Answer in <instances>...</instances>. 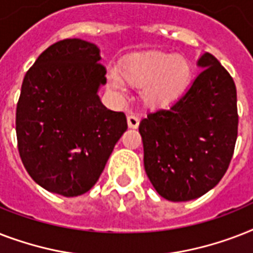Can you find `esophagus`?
I'll list each match as a JSON object with an SVG mask.
<instances>
[{
  "label": "esophagus",
  "mask_w": 253,
  "mask_h": 253,
  "mask_svg": "<svg viewBox=\"0 0 253 253\" xmlns=\"http://www.w3.org/2000/svg\"><path fill=\"white\" fill-rule=\"evenodd\" d=\"M127 123H128V127H130V128H138L139 118L134 114L127 115Z\"/></svg>",
  "instance_id": "esophagus-1"
}]
</instances>
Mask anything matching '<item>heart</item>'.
<instances>
[{
	"instance_id": "heart-1",
	"label": "heart",
	"mask_w": 253,
	"mask_h": 253,
	"mask_svg": "<svg viewBox=\"0 0 253 253\" xmlns=\"http://www.w3.org/2000/svg\"><path fill=\"white\" fill-rule=\"evenodd\" d=\"M193 76L192 64L186 57L163 51H147L125 60L118 73H110L109 85L123 90V81L140 86V97L150 106H163L176 101Z\"/></svg>"
}]
</instances>
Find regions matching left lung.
I'll return each instance as SVG.
<instances>
[{"mask_svg":"<svg viewBox=\"0 0 253 253\" xmlns=\"http://www.w3.org/2000/svg\"><path fill=\"white\" fill-rule=\"evenodd\" d=\"M197 65L202 71L188 90L139 125L147 176L173 202L196 200L222 180L238 136L232 77L211 53H202Z\"/></svg>","mask_w":253,"mask_h":253,"instance_id":"left-lung-1","label":"left lung"}]
</instances>
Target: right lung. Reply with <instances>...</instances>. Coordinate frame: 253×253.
<instances>
[{
	"label": "right lung",
	"instance_id": "obj_1",
	"mask_svg": "<svg viewBox=\"0 0 253 253\" xmlns=\"http://www.w3.org/2000/svg\"><path fill=\"white\" fill-rule=\"evenodd\" d=\"M99 48L83 39L49 45L27 71L17 105L18 151L35 182L77 197L98 181L127 130L126 115L98 95L106 84Z\"/></svg>",
	"mask_w": 253,
	"mask_h": 253
}]
</instances>
